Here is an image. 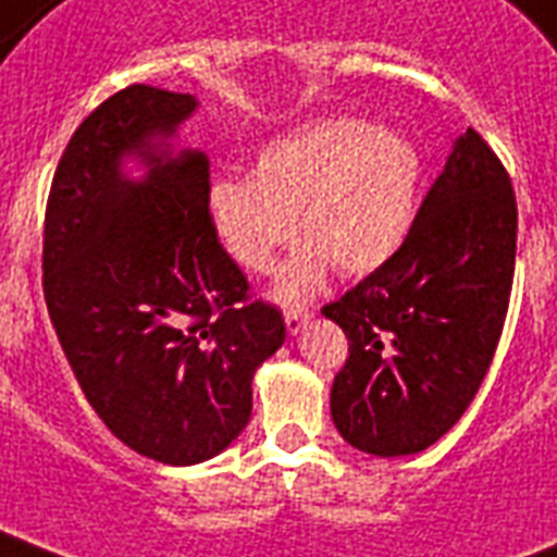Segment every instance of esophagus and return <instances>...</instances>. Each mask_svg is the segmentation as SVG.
Here are the masks:
<instances>
[{
	"instance_id": "1",
	"label": "esophagus",
	"mask_w": 557,
	"mask_h": 557,
	"mask_svg": "<svg viewBox=\"0 0 557 557\" xmlns=\"http://www.w3.org/2000/svg\"><path fill=\"white\" fill-rule=\"evenodd\" d=\"M309 318H312V312L304 307H288L286 309V330L292 335H297L300 330H304V324H307Z\"/></svg>"
}]
</instances>
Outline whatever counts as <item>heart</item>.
I'll return each mask as SVG.
<instances>
[{
    "label": "heart",
    "mask_w": 557,
    "mask_h": 557,
    "mask_svg": "<svg viewBox=\"0 0 557 557\" xmlns=\"http://www.w3.org/2000/svg\"><path fill=\"white\" fill-rule=\"evenodd\" d=\"M420 181L411 139L362 119H321L262 146L250 177L212 181L207 219L239 269L265 274L295 236L297 215L307 242L280 271L277 297L300 300L330 262L342 274L380 269L409 233Z\"/></svg>",
    "instance_id": "obj_1"
}]
</instances>
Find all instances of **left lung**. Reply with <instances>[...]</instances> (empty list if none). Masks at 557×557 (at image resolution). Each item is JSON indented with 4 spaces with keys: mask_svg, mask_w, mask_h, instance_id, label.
Here are the masks:
<instances>
[{
    "mask_svg": "<svg viewBox=\"0 0 557 557\" xmlns=\"http://www.w3.org/2000/svg\"><path fill=\"white\" fill-rule=\"evenodd\" d=\"M515 257L511 177L467 127L400 248L321 309L350 350L330 392L350 447L411 456L465 414L503 335Z\"/></svg>",
    "mask_w": 557,
    "mask_h": 557,
    "instance_id": "8db88e82",
    "label": "left lung"
}]
</instances>
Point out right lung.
I'll return each mask as SVG.
<instances>
[{"label": "right lung", "instance_id": "1", "mask_svg": "<svg viewBox=\"0 0 557 557\" xmlns=\"http://www.w3.org/2000/svg\"><path fill=\"white\" fill-rule=\"evenodd\" d=\"M198 101L131 84L72 134L42 227V295L81 392L139 456L198 465L250 420V380L286 338L207 219L210 160L157 154ZM134 150L139 185L117 172Z\"/></svg>", "mask_w": 557, "mask_h": 557}]
</instances>
